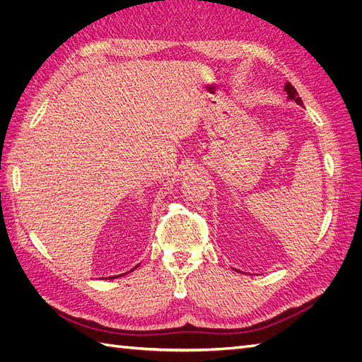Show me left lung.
Segmentation results:
<instances>
[{
  "instance_id": "obj_1",
  "label": "left lung",
  "mask_w": 362,
  "mask_h": 362,
  "mask_svg": "<svg viewBox=\"0 0 362 362\" xmlns=\"http://www.w3.org/2000/svg\"><path fill=\"white\" fill-rule=\"evenodd\" d=\"M286 92H287V95H288V100H294L299 105H302V100L298 96V90H296L290 83L286 84Z\"/></svg>"
}]
</instances>
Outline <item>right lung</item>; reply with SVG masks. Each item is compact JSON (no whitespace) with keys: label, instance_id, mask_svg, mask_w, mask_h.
Segmentation results:
<instances>
[{"label":"right lung","instance_id":"1","mask_svg":"<svg viewBox=\"0 0 362 362\" xmlns=\"http://www.w3.org/2000/svg\"><path fill=\"white\" fill-rule=\"evenodd\" d=\"M134 269H136V267H134ZM134 269H133V270H134ZM117 276H120V275H117ZM117 276H116V278H117ZM113 278H115V276H113ZM113 278H110V279H113Z\"/></svg>","mask_w":362,"mask_h":362}]
</instances>
